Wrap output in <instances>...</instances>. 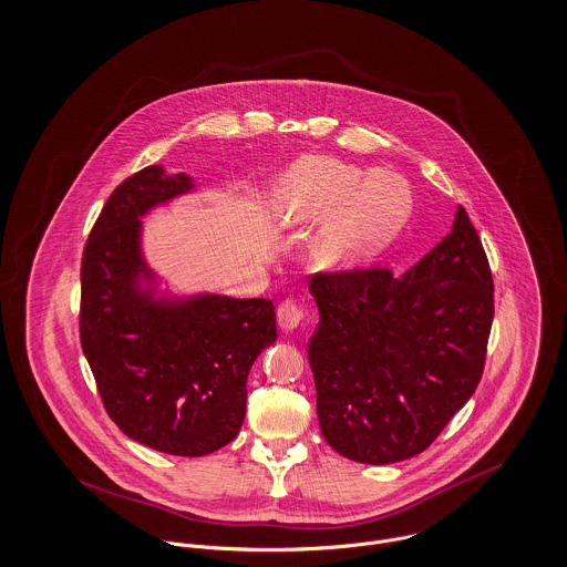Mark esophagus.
Here are the masks:
<instances>
[{
    "label": "esophagus",
    "instance_id": "1",
    "mask_svg": "<svg viewBox=\"0 0 567 567\" xmlns=\"http://www.w3.org/2000/svg\"><path fill=\"white\" fill-rule=\"evenodd\" d=\"M307 315H309L307 309L300 307L296 300H285L278 307V326L285 332H293V330H298L307 321Z\"/></svg>",
    "mask_w": 567,
    "mask_h": 567
}]
</instances>
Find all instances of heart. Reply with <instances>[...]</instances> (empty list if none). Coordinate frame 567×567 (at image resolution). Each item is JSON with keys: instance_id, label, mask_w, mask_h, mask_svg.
Masks as SVG:
<instances>
[{"instance_id": "1", "label": "heart", "mask_w": 567, "mask_h": 567, "mask_svg": "<svg viewBox=\"0 0 567 567\" xmlns=\"http://www.w3.org/2000/svg\"><path fill=\"white\" fill-rule=\"evenodd\" d=\"M413 193L391 172L307 156L293 163L276 183L269 215L274 226L298 230L326 223L311 244V258L323 271H350L382 248L406 226Z\"/></svg>"}]
</instances>
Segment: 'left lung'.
<instances>
[{"mask_svg":"<svg viewBox=\"0 0 567 567\" xmlns=\"http://www.w3.org/2000/svg\"><path fill=\"white\" fill-rule=\"evenodd\" d=\"M309 341L323 440L357 463L424 452L476 391L494 321V280L463 206L447 237L402 276L315 274Z\"/></svg>","mask_w":567,"mask_h":567,"instance_id":"1","label":"left lung"}]
</instances>
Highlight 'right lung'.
Masks as SVG:
<instances>
[{"label": "right lung", "instance_id": "add662e5", "mask_svg": "<svg viewBox=\"0 0 567 567\" xmlns=\"http://www.w3.org/2000/svg\"><path fill=\"white\" fill-rule=\"evenodd\" d=\"M195 189L150 165L111 193L84 246L80 341L120 431L158 452L204 456L237 437L256 357L276 341L271 300L156 296L141 233L152 208Z\"/></svg>", "mask_w": 567, "mask_h": 567}]
</instances>
